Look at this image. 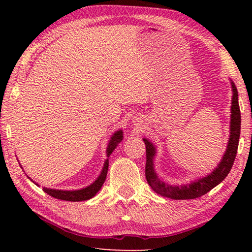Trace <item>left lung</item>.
Masks as SVG:
<instances>
[{"label": "left lung", "mask_w": 252, "mask_h": 252, "mask_svg": "<svg viewBox=\"0 0 252 252\" xmlns=\"http://www.w3.org/2000/svg\"><path fill=\"white\" fill-rule=\"evenodd\" d=\"M232 85V106H231V122H229V137L221 161L212 170L211 173H208L199 179L191 181L189 183L182 185H171L159 178L155 171V157L157 155V147L154 145L146 137H143V141L146 145V167L145 175L148 184L152 189L163 197L171 199H194L201 197L202 195L210 191L213 187L219 185L226 178L231 171L235 157L237 154L239 135H240V110L238 104V92L235 83L231 80Z\"/></svg>", "instance_id": "left-lung-1"}]
</instances>
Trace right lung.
<instances>
[{
	"label": "right lung",
	"mask_w": 252,
	"mask_h": 252,
	"mask_svg": "<svg viewBox=\"0 0 252 252\" xmlns=\"http://www.w3.org/2000/svg\"><path fill=\"white\" fill-rule=\"evenodd\" d=\"M123 138V132L122 130H117L114 134L111 135L110 140L108 142V145H107L106 149V155H107V159L105 160L103 169H101L99 175L97 176L92 184H90L87 187H83L81 189H73V190H63V189H47V187H43V190L46 192L47 195H50L54 198H57V199H62V200H66V201H84V200H89L91 198H93L99 189L103 186L104 182L106 180L107 172H108V159L110 157V155L112 152L115 151V148L118 146ZM28 179H30L28 176ZM30 181L33 182L35 185L39 186V184L35 183L33 180Z\"/></svg>",
	"instance_id": "right-lung-1"
}]
</instances>
